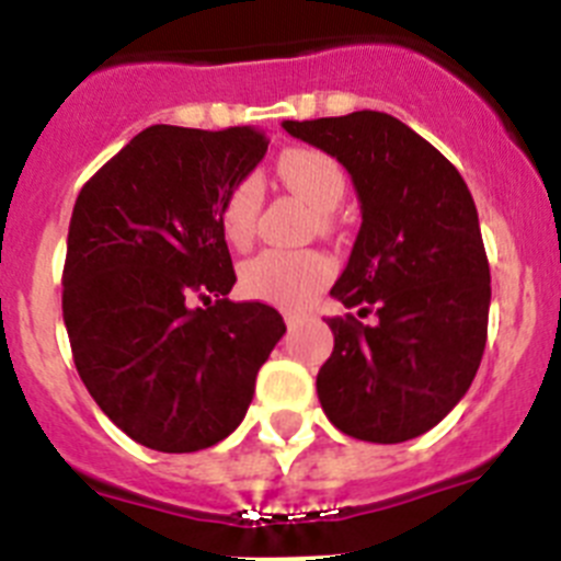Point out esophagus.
I'll return each instance as SVG.
<instances>
[{"label":"esophagus","instance_id":"obj_1","mask_svg":"<svg viewBox=\"0 0 561 561\" xmlns=\"http://www.w3.org/2000/svg\"><path fill=\"white\" fill-rule=\"evenodd\" d=\"M284 320H286V325H297V323H304V314H300V311H284Z\"/></svg>","mask_w":561,"mask_h":561}]
</instances>
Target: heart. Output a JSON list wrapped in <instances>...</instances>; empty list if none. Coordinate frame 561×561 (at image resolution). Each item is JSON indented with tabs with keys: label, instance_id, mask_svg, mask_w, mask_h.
Listing matches in <instances>:
<instances>
[{
	"label": "heart",
	"instance_id": "obj_1",
	"mask_svg": "<svg viewBox=\"0 0 561 561\" xmlns=\"http://www.w3.org/2000/svg\"><path fill=\"white\" fill-rule=\"evenodd\" d=\"M277 180L300 193L317 213H331L342 202L348 182L340 162L320 148H289L275 162ZM257 210H261V185L241 180L230 187L221 202V232L227 244L244 250L255 236ZM325 225V216H323ZM331 261L314 250L286 252L264 250L241 266V289L252 300L297 309L309 304L317 291L331 280Z\"/></svg>",
	"mask_w": 561,
	"mask_h": 561
}]
</instances>
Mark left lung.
I'll return each mask as SVG.
<instances>
[{
	"label": "left lung",
	"instance_id": "obj_1",
	"mask_svg": "<svg viewBox=\"0 0 561 561\" xmlns=\"http://www.w3.org/2000/svg\"><path fill=\"white\" fill-rule=\"evenodd\" d=\"M351 173L362 227L331 295L334 351L317 396L340 433L401 444L463 399L489 331L492 275L478 207L458 168L385 112L284 121Z\"/></svg>",
	"mask_w": 561,
	"mask_h": 561
}]
</instances>
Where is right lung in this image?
Returning <instances> with one entry per match:
<instances>
[{
  "instance_id": "obj_1",
  "label": "right lung",
  "mask_w": 561,
  "mask_h": 561,
  "mask_svg": "<svg viewBox=\"0 0 561 561\" xmlns=\"http://www.w3.org/2000/svg\"><path fill=\"white\" fill-rule=\"evenodd\" d=\"M266 146L250 126H151L78 193L61 277L72 359L98 408L157 453L225 440L286 331L272 306L227 297L221 202Z\"/></svg>"
}]
</instances>
